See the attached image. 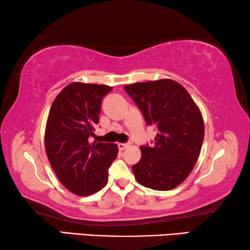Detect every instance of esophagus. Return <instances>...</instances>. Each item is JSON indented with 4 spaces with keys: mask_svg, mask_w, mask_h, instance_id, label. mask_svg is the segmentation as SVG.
<instances>
[{
    "mask_svg": "<svg viewBox=\"0 0 250 250\" xmlns=\"http://www.w3.org/2000/svg\"><path fill=\"white\" fill-rule=\"evenodd\" d=\"M118 146H119L120 150H125L130 146V143H118Z\"/></svg>",
    "mask_w": 250,
    "mask_h": 250,
    "instance_id": "obj_1",
    "label": "esophagus"
}]
</instances>
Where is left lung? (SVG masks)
I'll use <instances>...</instances> for the list:
<instances>
[{"mask_svg":"<svg viewBox=\"0 0 250 250\" xmlns=\"http://www.w3.org/2000/svg\"><path fill=\"white\" fill-rule=\"evenodd\" d=\"M125 90L158 134L154 146H141L132 166L137 181L155 191H168L192 172L204 139L200 109L185 88L171 79L126 84Z\"/></svg>","mask_w":250,"mask_h":250,"instance_id":"8db88e82","label":"left lung"}]
</instances>
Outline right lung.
<instances>
[{
	"instance_id": "right-lung-1",
	"label": "right lung",
	"mask_w": 250,
	"mask_h": 250,
	"mask_svg": "<svg viewBox=\"0 0 250 250\" xmlns=\"http://www.w3.org/2000/svg\"><path fill=\"white\" fill-rule=\"evenodd\" d=\"M112 90L105 84L73 83L55 98L45 130V149L54 172L71 193L87 196L108 183L116 160L113 143H90L99 124L101 101Z\"/></svg>"
}]
</instances>
